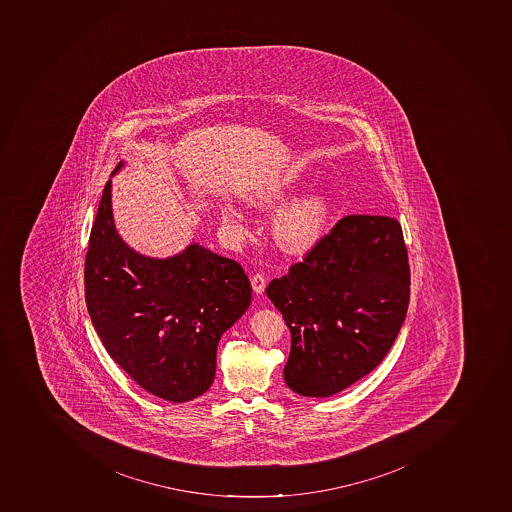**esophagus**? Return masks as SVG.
<instances>
[{
	"mask_svg": "<svg viewBox=\"0 0 512 512\" xmlns=\"http://www.w3.org/2000/svg\"><path fill=\"white\" fill-rule=\"evenodd\" d=\"M251 285H253L254 292H264V288H266V277H264V274L256 272V274L251 275Z\"/></svg>",
	"mask_w": 512,
	"mask_h": 512,
	"instance_id": "esophagus-1",
	"label": "esophagus"
}]
</instances>
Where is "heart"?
<instances>
[{"mask_svg": "<svg viewBox=\"0 0 512 512\" xmlns=\"http://www.w3.org/2000/svg\"><path fill=\"white\" fill-rule=\"evenodd\" d=\"M288 198L287 185H275L264 189L253 198L259 207L279 206ZM222 217L232 227H241L243 217L235 207L225 204ZM329 217V199L321 191H313L290 204L275 220V237L280 246L290 253L310 250L319 240Z\"/></svg>", "mask_w": 512, "mask_h": 512, "instance_id": "1", "label": "heart"}]
</instances>
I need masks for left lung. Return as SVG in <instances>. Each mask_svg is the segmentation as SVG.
<instances>
[{"mask_svg": "<svg viewBox=\"0 0 512 512\" xmlns=\"http://www.w3.org/2000/svg\"><path fill=\"white\" fill-rule=\"evenodd\" d=\"M266 293L292 334L287 386L306 397L344 391L383 361L404 324L402 227L387 215H345Z\"/></svg>", "mask_w": 512, "mask_h": 512, "instance_id": "1", "label": "left lung"}]
</instances>
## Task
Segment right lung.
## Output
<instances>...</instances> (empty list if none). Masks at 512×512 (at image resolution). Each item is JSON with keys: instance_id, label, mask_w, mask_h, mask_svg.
<instances>
[{"instance_id": "1", "label": "right lung", "mask_w": 512, "mask_h": 512, "mask_svg": "<svg viewBox=\"0 0 512 512\" xmlns=\"http://www.w3.org/2000/svg\"><path fill=\"white\" fill-rule=\"evenodd\" d=\"M84 287L108 355L142 389L170 402L211 387L220 337L251 303L248 275L233 259L199 245L168 259L128 248L113 225L110 180L92 225Z\"/></svg>"}]
</instances>
